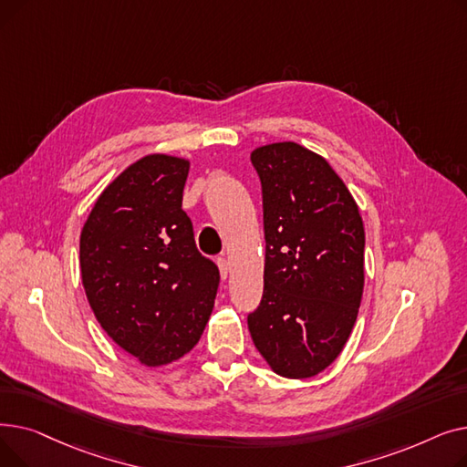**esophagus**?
<instances>
[{"mask_svg":"<svg viewBox=\"0 0 467 467\" xmlns=\"http://www.w3.org/2000/svg\"><path fill=\"white\" fill-rule=\"evenodd\" d=\"M217 266H219V275H221V280H227V278H229V271H231L229 261H227L225 257H219V259H217Z\"/></svg>","mask_w":467,"mask_h":467,"instance_id":"esophagus-1","label":"esophagus"}]
</instances>
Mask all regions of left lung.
<instances>
[{
    "label": "left lung",
    "instance_id": "1",
    "mask_svg": "<svg viewBox=\"0 0 467 467\" xmlns=\"http://www.w3.org/2000/svg\"><path fill=\"white\" fill-rule=\"evenodd\" d=\"M263 187L265 289L248 316L254 345L285 379H310L338 358L365 284V231L352 192L305 145L255 147Z\"/></svg>",
    "mask_w": 467,
    "mask_h": 467
}]
</instances>
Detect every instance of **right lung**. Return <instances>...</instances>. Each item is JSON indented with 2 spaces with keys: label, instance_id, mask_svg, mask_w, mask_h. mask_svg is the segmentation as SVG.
Wrapping results in <instances>:
<instances>
[{
  "label": "right lung",
  "instance_id": "right-lung-1",
  "mask_svg": "<svg viewBox=\"0 0 467 467\" xmlns=\"http://www.w3.org/2000/svg\"><path fill=\"white\" fill-rule=\"evenodd\" d=\"M189 159L151 153L98 196L79 238L81 280L98 324L145 367L201 340L219 285L182 210Z\"/></svg>",
  "mask_w": 467,
  "mask_h": 467
}]
</instances>
